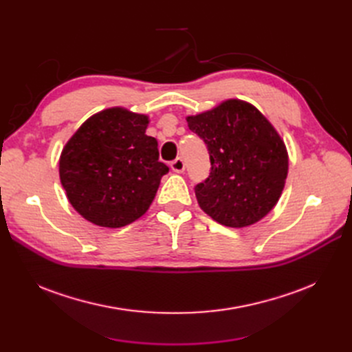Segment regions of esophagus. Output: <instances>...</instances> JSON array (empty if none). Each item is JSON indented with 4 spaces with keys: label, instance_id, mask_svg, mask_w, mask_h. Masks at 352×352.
I'll return each mask as SVG.
<instances>
[{
    "label": "esophagus",
    "instance_id": "esophagus-1",
    "mask_svg": "<svg viewBox=\"0 0 352 352\" xmlns=\"http://www.w3.org/2000/svg\"><path fill=\"white\" fill-rule=\"evenodd\" d=\"M170 167H172L173 172L182 173L184 170H185V162H184V158H182V157H177L176 160H173L172 163H170Z\"/></svg>",
    "mask_w": 352,
    "mask_h": 352
}]
</instances>
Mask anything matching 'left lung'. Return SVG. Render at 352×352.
<instances>
[{
  "instance_id": "8db88e82",
  "label": "left lung",
  "mask_w": 352,
  "mask_h": 352,
  "mask_svg": "<svg viewBox=\"0 0 352 352\" xmlns=\"http://www.w3.org/2000/svg\"><path fill=\"white\" fill-rule=\"evenodd\" d=\"M189 129L206 142L210 176L195 186L201 210L220 225L245 228L278 204L287 176V151L272 123L241 100L188 116Z\"/></svg>"
}]
</instances>
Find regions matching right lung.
Returning a JSON list of instances; mask_svg holds the SVG:
<instances>
[{
  "label": "right lung",
  "mask_w": 352,
  "mask_h": 352,
  "mask_svg": "<svg viewBox=\"0 0 352 352\" xmlns=\"http://www.w3.org/2000/svg\"><path fill=\"white\" fill-rule=\"evenodd\" d=\"M148 116L122 107L91 116L60 155V180L73 208L102 228L144 216L168 167L158 142L145 135Z\"/></svg>",
  "instance_id": "1"
}]
</instances>
